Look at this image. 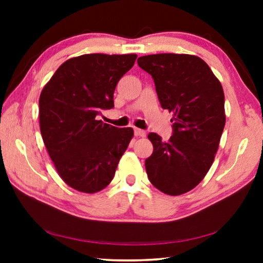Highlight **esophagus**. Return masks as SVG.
<instances>
[{
    "instance_id": "obj_1",
    "label": "esophagus",
    "mask_w": 263,
    "mask_h": 263,
    "mask_svg": "<svg viewBox=\"0 0 263 263\" xmlns=\"http://www.w3.org/2000/svg\"><path fill=\"white\" fill-rule=\"evenodd\" d=\"M134 134H135V136H139V138H145V136H146V132L142 130V129L135 128V129H134Z\"/></svg>"
}]
</instances>
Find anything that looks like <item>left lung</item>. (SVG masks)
I'll return each mask as SVG.
<instances>
[{
    "label": "left lung",
    "instance_id": "obj_1",
    "mask_svg": "<svg viewBox=\"0 0 263 263\" xmlns=\"http://www.w3.org/2000/svg\"><path fill=\"white\" fill-rule=\"evenodd\" d=\"M152 75L163 109L174 114L172 136L163 141L149 133L153 153L145 161L151 183L167 195L195 188L213 164L225 127L220 81L200 57L157 53L138 59Z\"/></svg>",
    "mask_w": 263,
    "mask_h": 263
}]
</instances>
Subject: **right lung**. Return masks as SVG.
<instances>
[{
    "label": "right lung",
    "mask_w": 263,
    "mask_h": 263,
    "mask_svg": "<svg viewBox=\"0 0 263 263\" xmlns=\"http://www.w3.org/2000/svg\"><path fill=\"white\" fill-rule=\"evenodd\" d=\"M135 53H87L61 64L39 97L43 141L61 178L81 193L93 194L112 181L134 135L98 121L114 107L120 79L134 66Z\"/></svg>",
    "instance_id": "1"
}]
</instances>
